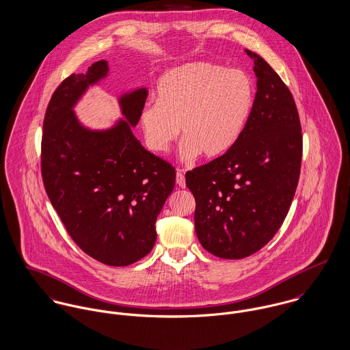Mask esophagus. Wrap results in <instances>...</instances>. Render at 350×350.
<instances>
[{"instance_id":"obj_1","label":"esophagus","mask_w":350,"mask_h":350,"mask_svg":"<svg viewBox=\"0 0 350 350\" xmlns=\"http://www.w3.org/2000/svg\"><path fill=\"white\" fill-rule=\"evenodd\" d=\"M176 183H177V185H178L180 188H185V177H184V174H183L181 170H178L177 174H176Z\"/></svg>"}]
</instances>
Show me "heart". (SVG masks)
Instances as JSON below:
<instances>
[{
  "label": "heart",
  "mask_w": 350,
  "mask_h": 350,
  "mask_svg": "<svg viewBox=\"0 0 350 350\" xmlns=\"http://www.w3.org/2000/svg\"><path fill=\"white\" fill-rule=\"evenodd\" d=\"M254 105V87L239 70L209 62L173 68L157 84V103H148L139 123L148 149L165 154L180 135L183 159L224 156L241 137Z\"/></svg>",
  "instance_id": "obj_1"
}]
</instances>
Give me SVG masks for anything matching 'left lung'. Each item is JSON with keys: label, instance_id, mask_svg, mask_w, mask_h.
Wrapping results in <instances>:
<instances>
[{"label": "left lung", "instance_id": "left-lung-1", "mask_svg": "<svg viewBox=\"0 0 350 350\" xmlns=\"http://www.w3.org/2000/svg\"><path fill=\"white\" fill-rule=\"evenodd\" d=\"M245 53L258 78L247 126L230 152L185 174L196 200V234L223 259L247 258L271 240L301 173L302 131L294 98L265 59Z\"/></svg>", "mask_w": 350, "mask_h": 350}]
</instances>
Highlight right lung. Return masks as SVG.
I'll return each mask as SVG.
<instances>
[{"label":"right lung","instance_id":"add662e5","mask_svg":"<svg viewBox=\"0 0 350 350\" xmlns=\"http://www.w3.org/2000/svg\"><path fill=\"white\" fill-rule=\"evenodd\" d=\"M107 75L109 64L100 60L56 88L44 118L41 173L74 241L95 260L123 267L152 251L176 170L131 133L148 98L145 87L119 96L123 118L111 127L92 130L79 120L74 107Z\"/></svg>","mask_w":350,"mask_h":350}]
</instances>
